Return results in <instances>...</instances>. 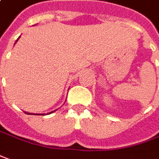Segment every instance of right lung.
<instances>
[{"mask_svg":"<svg viewBox=\"0 0 159 159\" xmlns=\"http://www.w3.org/2000/svg\"><path fill=\"white\" fill-rule=\"evenodd\" d=\"M20 37H19V38H18V39H17V40H16V41H18V40H19V39H20ZM55 111H56V110H55ZM53 111H51V112H48V113H47V114H50V113H52ZM24 112H25V113H27V114H33V113H28V112H26V111H24ZM34 115H35V114H34ZM37 115H39V114H37Z\"/></svg>","mask_w":159,"mask_h":159,"instance_id":"add662e5","label":"right lung"}]
</instances>
